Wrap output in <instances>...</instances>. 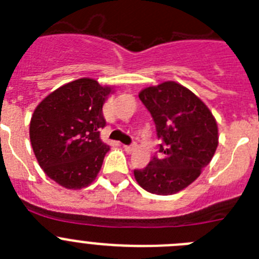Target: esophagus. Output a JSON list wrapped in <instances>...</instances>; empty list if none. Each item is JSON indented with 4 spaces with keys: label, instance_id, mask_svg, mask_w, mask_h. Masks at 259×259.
Instances as JSON below:
<instances>
[{
    "label": "esophagus",
    "instance_id": "esophagus-1",
    "mask_svg": "<svg viewBox=\"0 0 259 259\" xmlns=\"http://www.w3.org/2000/svg\"><path fill=\"white\" fill-rule=\"evenodd\" d=\"M136 144H131V145H124V150H125V152H127V153H132V152H134V150L135 149H136Z\"/></svg>",
    "mask_w": 259,
    "mask_h": 259
}]
</instances>
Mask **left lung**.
I'll list each match as a JSON object with an SVG mask.
<instances>
[{
	"label": "left lung",
	"mask_w": 259,
	"mask_h": 259,
	"mask_svg": "<svg viewBox=\"0 0 259 259\" xmlns=\"http://www.w3.org/2000/svg\"><path fill=\"white\" fill-rule=\"evenodd\" d=\"M139 97L162 143L145 168L134 170L135 178L150 193H178L211 161L218 146L217 122L197 96L175 81L145 88Z\"/></svg>",
	"instance_id": "left-lung-1"
}]
</instances>
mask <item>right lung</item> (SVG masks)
I'll return each mask as SVG.
<instances>
[{"label":"right lung","mask_w":259,"mask_h":259,"mask_svg":"<svg viewBox=\"0 0 259 259\" xmlns=\"http://www.w3.org/2000/svg\"><path fill=\"white\" fill-rule=\"evenodd\" d=\"M110 92L96 80L77 79L50 93L32 115L29 139L38 164L65 188H84L101 170L110 149L100 139Z\"/></svg>","instance_id":"1"}]
</instances>
